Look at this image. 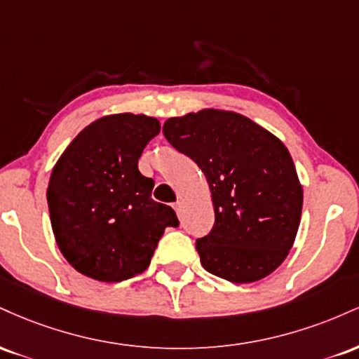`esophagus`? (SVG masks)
I'll use <instances>...</instances> for the list:
<instances>
[{
    "label": "esophagus",
    "instance_id": "1",
    "mask_svg": "<svg viewBox=\"0 0 359 359\" xmlns=\"http://www.w3.org/2000/svg\"><path fill=\"white\" fill-rule=\"evenodd\" d=\"M174 209H175L177 216H180V212H182V203H180V201H177V203L174 204Z\"/></svg>",
    "mask_w": 359,
    "mask_h": 359
}]
</instances>
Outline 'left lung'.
<instances>
[{
    "label": "left lung",
    "mask_w": 359,
    "mask_h": 359,
    "mask_svg": "<svg viewBox=\"0 0 359 359\" xmlns=\"http://www.w3.org/2000/svg\"><path fill=\"white\" fill-rule=\"evenodd\" d=\"M163 135L211 189L214 226L196 241L204 269L233 283L277 270L297 236L304 201L287 147L250 118L221 109L167 119Z\"/></svg>",
    "instance_id": "8db88e82"
}]
</instances>
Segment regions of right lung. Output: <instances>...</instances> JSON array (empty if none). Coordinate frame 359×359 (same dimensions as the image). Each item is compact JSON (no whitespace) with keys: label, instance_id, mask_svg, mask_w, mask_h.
Returning <instances> with one entry per match:
<instances>
[{"label":"right lung","instance_id":"add662e5","mask_svg":"<svg viewBox=\"0 0 359 359\" xmlns=\"http://www.w3.org/2000/svg\"><path fill=\"white\" fill-rule=\"evenodd\" d=\"M160 133L156 118L111 114L90 123L53 167L48 212L64 258L86 277L123 282L143 273L167 226L170 205L151 199L154 180L138 158Z\"/></svg>","mask_w":359,"mask_h":359}]
</instances>
